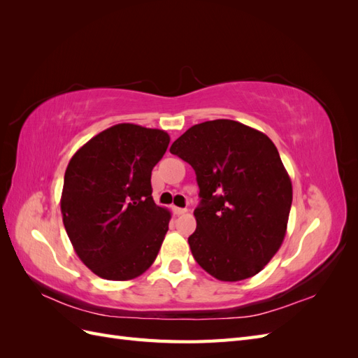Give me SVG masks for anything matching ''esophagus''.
I'll list each match as a JSON object with an SVG mask.
<instances>
[{
  "instance_id": "1",
  "label": "esophagus",
  "mask_w": 358,
  "mask_h": 358,
  "mask_svg": "<svg viewBox=\"0 0 358 358\" xmlns=\"http://www.w3.org/2000/svg\"><path fill=\"white\" fill-rule=\"evenodd\" d=\"M188 210L187 209H183V208H176V206H175V208H173V213H175V215H183V213H187Z\"/></svg>"
}]
</instances>
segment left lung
<instances>
[{"label":"left lung","instance_id":"obj_1","mask_svg":"<svg viewBox=\"0 0 358 358\" xmlns=\"http://www.w3.org/2000/svg\"><path fill=\"white\" fill-rule=\"evenodd\" d=\"M170 152L197 176V229L188 243L200 267L224 282L262 272L284 242L292 201L272 140L231 119H215L187 129Z\"/></svg>","mask_w":358,"mask_h":358}]
</instances>
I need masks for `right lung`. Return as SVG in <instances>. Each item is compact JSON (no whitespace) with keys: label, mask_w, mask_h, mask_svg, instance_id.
I'll list each match as a JSON object with an SVG mask.
<instances>
[{"label":"right lung","mask_w":358,"mask_h":358,"mask_svg":"<svg viewBox=\"0 0 358 358\" xmlns=\"http://www.w3.org/2000/svg\"><path fill=\"white\" fill-rule=\"evenodd\" d=\"M169 143L162 129L117 124L71 157L62 222L76 254L96 276L129 280L155 262L171 216L155 204L150 175Z\"/></svg>","instance_id":"right-lung-1"}]
</instances>
